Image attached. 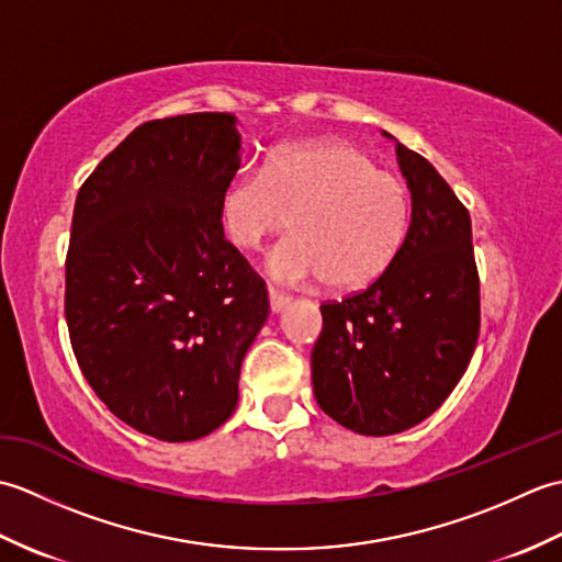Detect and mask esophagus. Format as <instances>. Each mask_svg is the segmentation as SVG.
<instances>
[{"mask_svg": "<svg viewBox=\"0 0 562 562\" xmlns=\"http://www.w3.org/2000/svg\"><path fill=\"white\" fill-rule=\"evenodd\" d=\"M268 296H270V308L274 314L282 312V308L292 302L288 294H282L280 290H274V288H268Z\"/></svg>", "mask_w": 562, "mask_h": 562, "instance_id": "obj_1", "label": "esophagus"}]
</instances>
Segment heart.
<instances>
[{"label":"heart","instance_id":"obj_1","mask_svg":"<svg viewBox=\"0 0 562 562\" xmlns=\"http://www.w3.org/2000/svg\"><path fill=\"white\" fill-rule=\"evenodd\" d=\"M226 236L258 250L290 226L270 256L272 278L288 284L326 280L350 292L379 280L408 234V195L396 176L376 169L367 151L345 139L278 149L262 173L234 176L220 198Z\"/></svg>","mask_w":562,"mask_h":562}]
</instances>
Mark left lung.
<instances>
[{"mask_svg":"<svg viewBox=\"0 0 562 562\" xmlns=\"http://www.w3.org/2000/svg\"><path fill=\"white\" fill-rule=\"evenodd\" d=\"M411 224L386 272L360 294L321 306L312 352L321 411L357 435L423 423L469 367L481 328L471 217L420 154L396 145Z\"/></svg>","mask_w":562,"mask_h":562,"instance_id":"1","label":"left lung"}]
</instances>
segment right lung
I'll return each instance as SVG.
<instances>
[{
	"label": "right lung",
	"instance_id": "add662e5",
	"mask_svg": "<svg viewBox=\"0 0 562 562\" xmlns=\"http://www.w3.org/2000/svg\"><path fill=\"white\" fill-rule=\"evenodd\" d=\"M241 166L232 113L133 130L81 186L65 268L71 350L137 432L193 441L229 420L268 290L226 241L220 198Z\"/></svg>",
	"mask_w": 562,
	"mask_h": 562
}]
</instances>
